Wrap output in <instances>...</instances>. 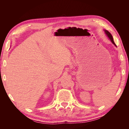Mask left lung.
Returning <instances> with one entry per match:
<instances>
[{
	"label": "left lung",
	"mask_w": 129,
	"mask_h": 129,
	"mask_svg": "<svg viewBox=\"0 0 129 129\" xmlns=\"http://www.w3.org/2000/svg\"><path fill=\"white\" fill-rule=\"evenodd\" d=\"M104 31H105V34H107V36L108 37V38H109V39H110V40H111V41L112 42V44H114L115 46H117L116 45V44H115V42H114V39H113V38H112V35L110 34V33L109 32V31H108V30H104Z\"/></svg>",
	"instance_id": "obj_1"
}]
</instances>
